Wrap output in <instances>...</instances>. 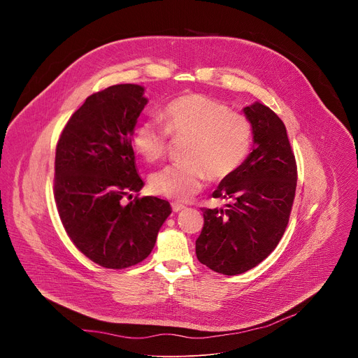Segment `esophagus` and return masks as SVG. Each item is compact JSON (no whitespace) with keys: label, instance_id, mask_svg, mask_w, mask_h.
Returning <instances> with one entry per match:
<instances>
[{"label":"esophagus","instance_id":"1","mask_svg":"<svg viewBox=\"0 0 358 358\" xmlns=\"http://www.w3.org/2000/svg\"><path fill=\"white\" fill-rule=\"evenodd\" d=\"M171 208H173V211H174V213H180V211H182L185 207L182 206V203L173 202V203H171Z\"/></svg>","mask_w":358,"mask_h":358}]
</instances>
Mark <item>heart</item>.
Segmentation results:
<instances>
[{
  "instance_id": "obj_1",
  "label": "heart",
  "mask_w": 358,
  "mask_h": 358,
  "mask_svg": "<svg viewBox=\"0 0 358 358\" xmlns=\"http://www.w3.org/2000/svg\"><path fill=\"white\" fill-rule=\"evenodd\" d=\"M163 124L157 120L138 123L131 134L136 152L148 163L166 156L171 138H187L182 162L173 163L150 178L157 195L187 201L207 178L221 181L236 173L253 145V124L224 101L206 94H181L164 106Z\"/></svg>"
}]
</instances>
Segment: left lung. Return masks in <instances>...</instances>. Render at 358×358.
Segmentation results:
<instances>
[{
  "mask_svg": "<svg viewBox=\"0 0 358 358\" xmlns=\"http://www.w3.org/2000/svg\"><path fill=\"white\" fill-rule=\"evenodd\" d=\"M243 112L253 124L255 147L213 192L231 199L227 208H201L203 227L195 241L198 261L228 276L255 268L273 252L289 224L297 184L285 123L262 103Z\"/></svg>",
  "mask_w": 358,
  "mask_h": 358,
  "instance_id": "1",
  "label": "left lung"
}]
</instances>
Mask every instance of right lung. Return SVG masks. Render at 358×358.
I'll use <instances>...</instances> for the list:
<instances>
[{
  "label": "right lung",
  "instance_id": "obj_1",
  "mask_svg": "<svg viewBox=\"0 0 358 358\" xmlns=\"http://www.w3.org/2000/svg\"><path fill=\"white\" fill-rule=\"evenodd\" d=\"M138 85H115L86 97L59 134L54 196L73 245L94 264L126 269L143 262L171 214L169 201L133 198L143 181L131 134L147 99Z\"/></svg>",
  "mask_w": 358,
  "mask_h": 358
}]
</instances>
